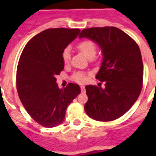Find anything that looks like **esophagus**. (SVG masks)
Instances as JSON below:
<instances>
[{
    "label": "esophagus",
    "instance_id": "esophagus-1",
    "mask_svg": "<svg viewBox=\"0 0 156 156\" xmlns=\"http://www.w3.org/2000/svg\"><path fill=\"white\" fill-rule=\"evenodd\" d=\"M81 90H82V92L85 91V87L84 86H81Z\"/></svg>",
    "mask_w": 156,
    "mask_h": 156
}]
</instances>
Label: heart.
<instances>
[{
	"label": "heart",
	"mask_w": 156,
	"mask_h": 156,
	"mask_svg": "<svg viewBox=\"0 0 156 156\" xmlns=\"http://www.w3.org/2000/svg\"><path fill=\"white\" fill-rule=\"evenodd\" d=\"M78 48L79 51L83 52L88 59L91 58V57H95V54H96V46H95V43L90 40H86L79 43L78 45ZM71 58V53L70 49L69 48H66L62 52V60L65 64H68L70 61ZM72 80H73L76 83H86L88 79L87 74L84 72H76L72 75L71 77Z\"/></svg>",
	"instance_id": "1"
}]
</instances>
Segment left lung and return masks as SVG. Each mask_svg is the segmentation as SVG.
<instances>
[{
  "label": "left lung",
  "instance_id": "left-lung-1",
  "mask_svg": "<svg viewBox=\"0 0 156 156\" xmlns=\"http://www.w3.org/2000/svg\"><path fill=\"white\" fill-rule=\"evenodd\" d=\"M79 38H87L101 48L103 61L95 78L105 87L86 86L88 96L84 109L100 121L121 117L138 100L143 87V64L138 45L119 28L113 27L84 29Z\"/></svg>",
  "mask_w": 156,
  "mask_h": 156
}]
</instances>
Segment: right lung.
<instances>
[{"mask_svg":"<svg viewBox=\"0 0 156 156\" xmlns=\"http://www.w3.org/2000/svg\"><path fill=\"white\" fill-rule=\"evenodd\" d=\"M79 32V29H47L34 36L21 54L17 68L18 96L29 115L44 127L63 123L67 107L81 92L74 83L60 89L56 78L64 69L62 52Z\"/></svg>","mask_w":156,"mask_h":156,"instance_id":"1","label":"right lung"}]
</instances>
